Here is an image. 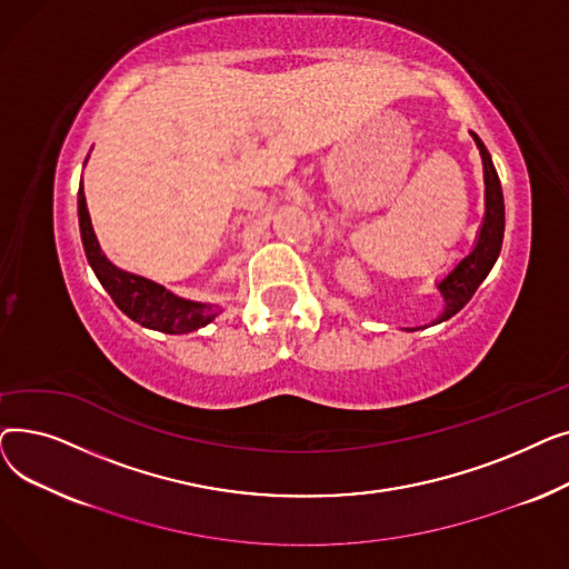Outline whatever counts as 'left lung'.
Masks as SVG:
<instances>
[{"label": "left lung", "mask_w": 569, "mask_h": 569, "mask_svg": "<svg viewBox=\"0 0 569 569\" xmlns=\"http://www.w3.org/2000/svg\"><path fill=\"white\" fill-rule=\"evenodd\" d=\"M472 140L480 149L482 157V168H485V219L480 230L475 234V244L470 253H466L450 272H447L442 279L436 281L438 292L442 295L445 307L431 325H438L442 320H450L455 313H459L475 295V290L480 288V283L489 277L491 267L496 264L502 247V232H505V202H502V189H500V179L493 168L491 154L487 152L485 142L480 136L472 133ZM425 325V327H431ZM425 327H406V332L415 330H425Z\"/></svg>", "instance_id": "1"}]
</instances>
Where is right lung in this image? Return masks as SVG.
<instances>
[{
  "label": "right lung",
  "mask_w": 569,
  "mask_h": 569,
  "mask_svg": "<svg viewBox=\"0 0 569 569\" xmlns=\"http://www.w3.org/2000/svg\"><path fill=\"white\" fill-rule=\"evenodd\" d=\"M78 221L89 267L94 269L97 279L108 290L112 302L133 322L147 327V330H157L166 335H187L200 330V327L209 325L221 313L219 305L187 300V297L174 295L172 290L152 279H144L140 274L127 272V269L112 264L101 251V244L94 234L82 182L78 189Z\"/></svg>",
  "instance_id": "1"
}]
</instances>
